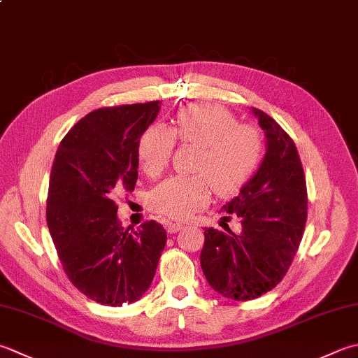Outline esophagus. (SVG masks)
<instances>
[{"instance_id": "obj_1", "label": "esophagus", "mask_w": 358, "mask_h": 358, "mask_svg": "<svg viewBox=\"0 0 358 358\" xmlns=\"http://www.w3.org/2000/svg\"><path fill=\"white\" fill-rule=\"evenodd\" d=\"M181 228H183V225H181V223H175V222H169V223H167V231H169L171 234H175V233H177V231H180Z\"/></svg>"}]
</instances>
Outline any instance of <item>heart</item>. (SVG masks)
Listing matches in <instances>:
<instances>
[{
	"label": "heart",
	"instance_id": "heart-1",
	"mask_svg": "<svg viewBox=\"0 0 358 358\" xmlns=\"http://www.w3.org/2000/svg\"><path fill=\"white\" fill-rule=\"evenodd\" d=\"M175 138L197 145L192 175L167 178L150 195L155 213L183 220L205 208L213 192L231 195L247 183L262 155V141L255 127L236 122L228 110L213 103H195L178 111L171 130L153 125L138 147L144 172L157 177L172 155Z\"/></svg>",
	"mask_w": 358,
	"mask_h": 358
}]
</instances>
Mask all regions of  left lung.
I'll return each instance as SVG.
<instances>
[{"instance_id":"1","label":"left lung","mask_w":358,"mask_h":358,"mask_svg":"<svg viewBox=\"0 0 358 358\" xmlns=\"http://www.w3.org/2000/svg\"><path fill=\"white\" fill-rule=\"evenodd\" d=\"M251 110L267 138V152L239 195L222 208L239 217L242 231L205 228L200 253L209 285L236 301L262 296L282 281L307 220L306 177L295 143L275 119Z\"/></svg>"}]
</instances>
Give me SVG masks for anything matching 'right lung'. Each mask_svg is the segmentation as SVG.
<instances>
[{
	"label": "right lung",
	"instance_id": "obj_1",
	"mask_svg": "<svg viewBox=\"0 0 358 358\" xmlns=\"http://www.w3.org/2000/svg\"><path fill=\"white\" fill-rule=\"evenodd\" d=\"M159 105L91 111L55 153L46 200L49 233L69 281L103 306L131 304L144 295L167 241L155 220L124 229L113 200L116 192L135 189L139 138Z\"/></svg>",
	"mask_w": 358,
	"mask_h": 358
}]
</instances>
